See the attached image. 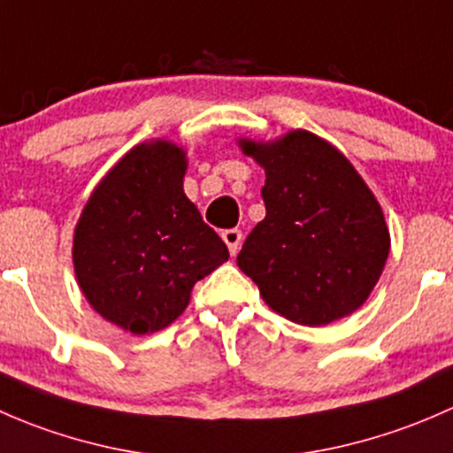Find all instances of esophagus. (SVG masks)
Instances as JSON below:
<instances>
[{"mask_svg": "<svg viewBox=\"0 0 453 453\" xmlns=\"http://www.w3.org/2000/svg\"><path fill=\"white\" fill-rule=\"evenodd\" d=\"M221 236H223V241H226L227 250H230V254H232V256H234L236 252H239V250H241V243H243V232L236 230V227H230V230L223 232Z\"/></svg>", "mask_w": 453, "mask_h": 453, "instance_id": "obj_1", "label": "esophagus"}]
</instances>
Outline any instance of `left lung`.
Listing matches in <instances>:
<instances>
[{"instance_id":"obj_1","label":"left lung","mask_w":453,"mask_h":453,"mask_svg":"<svg viewBox=\"0 0 453 453\" xmlns=\"http://www.w3.org/2000/svg\"><path fill=\"white\" fill-rule=\"evenodd\" d=\"M239 146L265 168L267 210L236 256L241 272L296 324L324 326L357 311L390 254L383 210L362 175L304 129L269 142L239 138Z\"/></svg>"}]
</instances>
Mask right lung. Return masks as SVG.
<instances>
[{
	"label": "right lung",
	"mask_w": 453,
	"mask_h": 453,
	"mask_svg": "<svg viewBox=\"0 0 453 453\" xmlns=\"http://www.w3.org/2000/svg\"><path fill=\"white\" fill-rule=\"evenodd\" d=\"M186 150L171 140L127 150L74 227L76 282L96 313L149 335L186 311L195 282L230 258L184 193Z\"/></svg>",
	"instance_id": "add662e5"
}]
</instances>
